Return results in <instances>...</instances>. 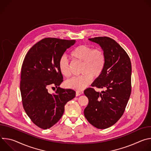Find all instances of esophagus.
<instances>
[{"instance_id": "1", "label": "esophagus", "mask_w": 151, "mask_h": 151, "mask_svg": "<svg viewBox=\"0 0 151 151\" xmlns=\"http://www.w3.org/2000/svg\"><path fill=\"white\" fill-rule=\"evenodd\" d=\"M82 92L81 91H76V96H80V95H81L82 94Z\"/></svg>"}]
</instances>
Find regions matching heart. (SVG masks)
<instances>
[{"instance_id": "heart-1", "label": "heart", "mask_w": 151, "mask_h": 151, "mask_svg": "<svg viewBox=\"0 0 151 151\" xmlns=\"http://www.w3.org/2000/svg\"><path fill=\"white\" fill-rule=\"evenodd\" d=\"M70 57L76 61L82 63L81 73L83 75L72 78L65 82L66 87L80 91L90 83L92 77L97 78L102 73L106 64V55L99 48H93L86 45L75 48L70 54ZM61 74L66 78L71 76L70 64L66 56H62L58 63Z\"/></svg>"}]
</instances>
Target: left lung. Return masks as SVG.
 Listing matches in <instances>:
<instances>
[{
    "instance_id": "8db88e82",
    "label": "left lung",
    "mask_w": 151,
    "mask_h": 151,
    "mask_svg": "<svg viewBox=\"0 0 151 151\" xmlns=\"http://www.w3.org/2000/svg\"><path fill=\"white\" fill-rule=\"evenodd\" d=\"M99 44L106 55V64L100 75L84 91L88 99L84 115L94 127L104 129L122 116L132 92V64L125 51L113 39L103 36L89 39ZM103 88L101 93L93 87Z\"/></svg>"
}]
</instances>
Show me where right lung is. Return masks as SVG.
<instances>
[{
    "label": "right lung",
    "mask_w": 151,
    "mask_h": 151,
    "mask_svg": "<svg viewBox=\"0 0 151 151\" xmlns=\"http://www.w3.org/2000/svg\"><path fill=\"white\" fill-rule=\"evenodd\" d=\"M75 40L46 37L35 44L27 52L21 72L20 91L24 109L38 127L48 129L61 118L64 106L75 97V91L63 89V81L58 63L66 50ZM55 86V94L48 88Z\"/></svg>",
    "instance_id": "obj_1"
}]
</instances>
